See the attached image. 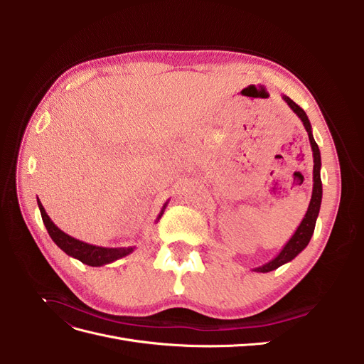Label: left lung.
<instances>
[{"instance_id":"left-lung-1","label":"left lung","mask_w":364,"mask_h":364,"mask_svg":"<svg viewBox=\"0 0 364 364\" xmlns=\"http://www.w3.org/2000/svg\"><path fill=\"white\" fill-rule=\"evenodd\" d=\"M282 100L290 106L291 111L301 118L302 124L308 134V139H310V146L313 150V194H311V200L310 205H308L306 213L302 218L301 225L297 226V229L294 230V234L291 235V238L285 243V246L281 249V252L274 257L272 261L262 264L259 267L252 269L253 272L258 273H267L272 272L274 269H278L281 266H284L285 262H290L291 259H294L299 253L308 246L310 240L313 237L314 228H316V220L318 215V211H321V203H322V181H321V167H322V161H321V150H318L314 136H313V130H311V124L310 119H308L306 114L302 107L297 106L290 97L282 95Z\"/></svg>"}]
</instances>
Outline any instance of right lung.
<instances>
[{
    "instance_id": "add662e5",
    "label": "right lung",
    "mask_w": 364,
    "mask_h": 364,
    "mask_svg": "<svg viewBox=\"0 0 364 364\" xmlns=\"http://www.w3.org/2000/svg\"><path fill=\"white\" fill-rule=\"evenodd\" d=\"M167 203L168 202L164 203L159 215L156 217V222H159V218L162 217L165 208H167ZM38 206H39L42 220H43V225H46L48 234L54 243H56L65 253H67V255L82 261L83 264H87V266L100 267V266H105V264L114 262L119 258H123L135 250V246L134 247H102V246H94L90 243H85V241H80L68 234H65L63 230H60L56 225H54L51 222V218L48 217V214L46 213V209H43L39 199H38Z\"/></svg>"
}]
</instances>
